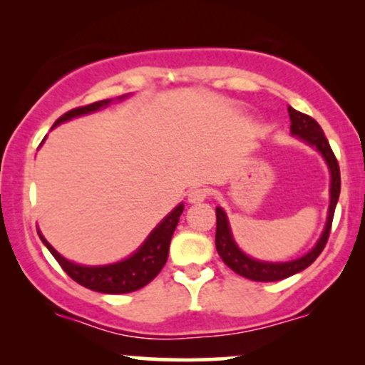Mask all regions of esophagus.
<instances>
[{
  "instance_id": "obj_1",
  "label": "esophagus",
  "mask_w": 365,
  "mask_h": 365,
  "mask_svg": "<svg viewBox=\"0 0 365 365\" xmlns=\"http://www.w3.org/2000/svg\"><path fill=\"white\" fill-rule=\"evenodd\" d=\"M209 197V190L204 187H194L188 192V202L190 204H199L202 200H206Z\"/></svg>"
}]
</instances>
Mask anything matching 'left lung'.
Masks as SVG:
<instances>
[{"label": "left lung", "instance_id": "1", "mask_svg": "<svg viewBox=\"0 0 365 365\" xmlns=\"http://www.w3.org/2000/svg\"><path fill=\"white\" fill-rule=\"evenodd\" d=\"M288 115H290V132L292 135H297L299 139L307 142L309 145L316 148L324 158V161L328 163V168L331 173V188H329V211H328V221H326L324 232L317 244L312 247V250H309L307 254L302 255L300 259L288 262H264L257 261V259L249 257V255L242 252L238 249L232 235V230H230L228 217L226 212L221 207H216V250L220 254V257L223 259V262L230 269L235 271L237 274L244 276V278L252 279V282H279V279L288 278V276L300 273L305 267H309L311 264L319 257L322 249L326 247V242L329 238L331 232V223H333L334 216V207H336L338 197H340V187H341V178H340V166H338L336 158H334L333 150L329 148V142L324 137V132L319 127L316 120L311 118L309 115L293 110L292 106H288Z\"/></svg>", "mask_w": 365, "mask_h": 365}]
</instances>
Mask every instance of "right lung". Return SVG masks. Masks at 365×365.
Here are the masks:
<instances>
[{"label": "right lung", "mask_w": 365, "mask_h": 365, "mask_svg": "<svg viewBox=\"0 0 365 365\" xmlns=\"http://www.w3.org/2000/svg\"><path fill=\"white\" fill-rule=\"evenodd\" d=\"M123 98L125 96H120V99ZM110 103L111 99H104V101L87 104V106L73 108V110L65 113V115H61L60 118L54 121L53 127L63 123V121L77 118V116L81 115H89L92 111L101 110V108L108 106ZM182 212L183 204H178V206L175 207L173 211H171L170 215L153 230V232H150V235L145 238L144 244H142L135 252L130 255V257L123 259V261L108 264V266H81V264L66 261L63 255L58 254L56 250L48 244V240L41 235V232L37 233H39L44 245L48 247L49 252L53 254V257L56 259L58 264L63 267V271H65L73 282L89 288V290L101 293H115L116 295V293H130L139 290V288L145 287V284L153 282V279L159 274V271L163 269V266L168 261L170 242Z\"/></svg>", "instance_id": "add662e5"}]
</instances>
